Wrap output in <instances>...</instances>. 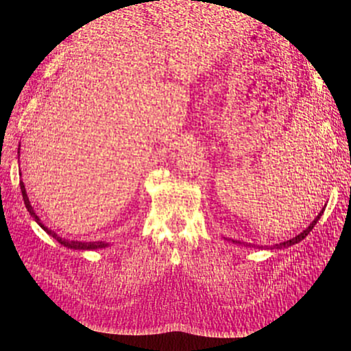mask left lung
Returning a JSON list of instances; mask_svg holds the SVG:
<instances>
[{
  "label": "left lung",
  "instance_id": "obj_1",
  "mask_svg": "<svg viewBox=\"0 0 351 351\" xmlns=\"http://www.w3.org/2000/svg\"><path fill=\"white\" fill-rule=\"evenodd\" d=\"M324 210H325V206L322 208V210L319 212V214H317V217L312 221V224L307 227L306 230H303L299 236H295V237H293V239H290V240H287V241H282V243H278V244H274V246H267L265 249H271V250H278V249H287V247H290V246H293V244H295V243H299V241H302L307 234H309V232L313 230V227L316 226V222L319 221V218L322 217V214H324ZM232 243H236V244H243L241 241H239V240H231ZM246 246L247 247H258V246H254V244H252V243H246ZM259 249H263V246L262 247H259Z\"/></svg>",
  "mask_w": 351,
  "mask_h": 351
}]
</instances>
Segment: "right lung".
<instances>
[{"mask_svg": "<svg viewBox=\"0 0 351 351\" xmlns=\"http://www.w3.org/2000/svg\"><path fill=\"white\" fill-rule=\"evenodd\" d=\"M159 1V0H158ZM19 156H20V145H19V151H17ZM20 176H22V173H20ZM20 190H22V195H23V200H25V205H26V209L30 214V217L34 218L36 221V224L44 230L47 234H49L51 237H54L60 244H62V246L67 247V249H73V250H97V249H105L110 246V243H105V241H77V240H67V239H62L60 237L56 231L49 230L48 227H45L44 224H42L40 218L36 215L35 209L32 208L30 205V200L27 197V193H26V189H25V184L23 182H20Z\"/></svg>", "mask_w": 351, "mask_h": 351, "instance_id": "obj_1", "label": "right lung"}]
</instances>
